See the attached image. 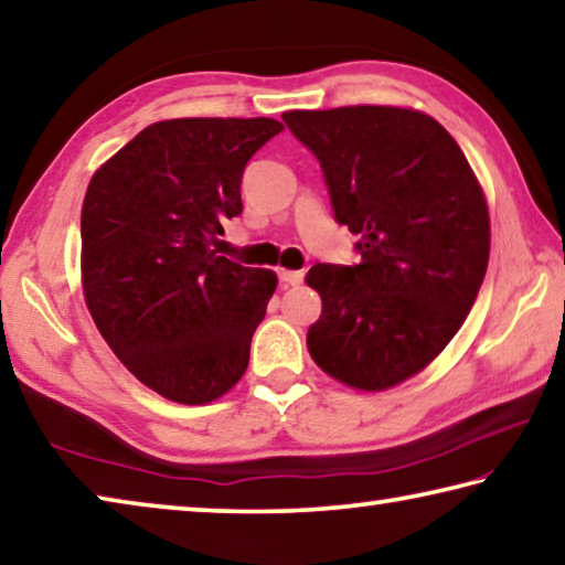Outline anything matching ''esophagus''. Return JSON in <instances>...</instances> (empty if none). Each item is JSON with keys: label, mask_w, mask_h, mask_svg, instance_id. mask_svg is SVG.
Masks as SVG:
<instances>
[{"label": "esophagus", "mask_w": 565, "mask_h": 565, "mask_svg": "<svg viewBox=\"0 0 565 565\" xmlns=\"http://www.w3.org/2000/svg\"><path fill=\"white\" fill-rule=\"evenodd\" d=\"M279 279H281L284 284H289V286H297V284L303 281V271H289V268H281Z\"/></svg>", "instance_id": "1"}]
</instances>
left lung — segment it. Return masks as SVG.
<instances>
[{
    "label": "left lung",
    "mask_w": 565,
    "mask_h": 565,
    "mask_svg": "<svg viewBox=\"0 0 565 565\" xmlns=\"http://www.w3.org/2000/svg\"><path fill=\"white\" fill-rule=\"evenodd\" d=\"M317 156L334 218L360 264H317L321 317L307 347L329 377L380 392L409 380L458 334L490 256V218L468 158L440 122L407 107L291 110Z\"/></svg>",
    "instance_id": "obj_1"
}]
</instances>
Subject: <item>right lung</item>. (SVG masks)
<instances>
[{"label": "right lung", "instance_id": "obj_1", "mask_svg": "<svg viewBox=\"0 0 565 565\" xmlns=\"http://www.w3.org/2000/svg\"><path fill=\"white\" fill-rule=\"evenodd\" d=\"M284 125H148L97 170L83 203V289L105 342L166 399L205 405L244 377L276 274L213 250L241 216L244 168Z\"/></svg>", "mask_w": 565, "mask_h": 565}]
</instances>
